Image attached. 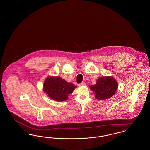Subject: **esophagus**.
Here are the masks:
<instances>
[{
	"instance_id": "1",
	"label": "esophagus",
	"mask_w": 150,
	"mask_h": 150,
	"mask_svg": "<svg viewBox=\"0 0 150 150\" xmlns=\"http://www.w3.org/2000/svg\"><path fill=\"white\" fill-rule=\"evenodd\" d=\"M86 83L85 82H82L81 83H80V84H79V86H86Z\"/></svg>"
}]
</instances>
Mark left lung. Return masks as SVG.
I'll return each mask as SVG.
<instances>
[{
	"mask_svg": "<svg viewBox=\"0 0 150 150\" xmlns=\"http://www.w3.org/2000/svg\"><path fill=\"white\" fill-rule=\"evenodd\" d=\"M98 100H106L114 95L118 88L117 81L112 76L102 77L98 79L97 83L89 86Z\"/></svg>",
	"mask_w": 150,
	"mask_h": 150,
	"instance_id": "8db88e82",
	"label": "left lung"
}]
</instances>
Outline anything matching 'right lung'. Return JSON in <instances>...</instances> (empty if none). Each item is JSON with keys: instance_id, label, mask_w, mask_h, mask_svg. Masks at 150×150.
Listing matches in <instances>:
<instances>
[{"instance_id": "obj_1", "label": "right lung", "mask_w": 150, "mask_h": 150, "mask_svg": "<svg viewBox=\"0 0 150 150\" xmlns=\"http://www.w3.org/2000/svg\"><path fill=\"white\" fill-rule=\"evenodd\" d=\"M44 91L52 100L64 101L68 99V95L71 94L76 86L67 83L60 77H48L44 83Z\"/></svg>"}]
</instances>
